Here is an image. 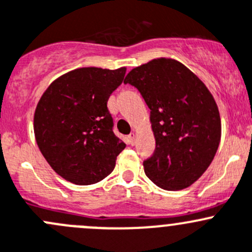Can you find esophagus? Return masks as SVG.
<instances>
[{
	"label": "esophagus",
	"mask_w": 252,
	"mask_h": 252,
	"mask_svg": "<svg viewBox=\"0 0 252 252\" xmlns=\"http://www.w3.org/2000/svg\"><path fill=\"white\" fill-rule=\"evenodd\" d=\"M128 141H129V144L134 145V143H136V134L129 133L128 134Z\"/></svg>",
	"instance_id": "esophagus-1"
}]
</instances>
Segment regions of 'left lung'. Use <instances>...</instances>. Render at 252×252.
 I'll use <instances>...</instances> for the list:
<instances>
[{"label":"left lung","instance_id":"left-lung-1","mask_svg":"<svg viewBox=\"0 0 252 252\" xmlns=\"http://www.w3.org/2000/svg\"><path fill=\"white\" fill-rule=\"evenodd\" d=\"M124 84L136 87L150 109L157 145L143 162L147 177L165 190L190 187L207 170L221 141L214 95L181 62L164 57L132 69Z\"/></svg>","mask_w":252,"mask_h":252}]
</instances>
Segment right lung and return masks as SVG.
<instances>
[{
	"instance_id": "obj_1",
	"label": "right lung",
	"mask_w": 252,
	"mask_h": 252,
	"mask_svg": "<svg viewBox=\"0 0 252 252\" xmlns=\"http://www.w3.org/2000/svg\"><path fill=\"white\" fill-rule=\"evenodd\" d=\"M126 68H79L43 92L33 115L36 143L47 162L69 182L87 186L110 175L126 144L113 132L107 103Z\"/></svg>"
}]
</instances>
